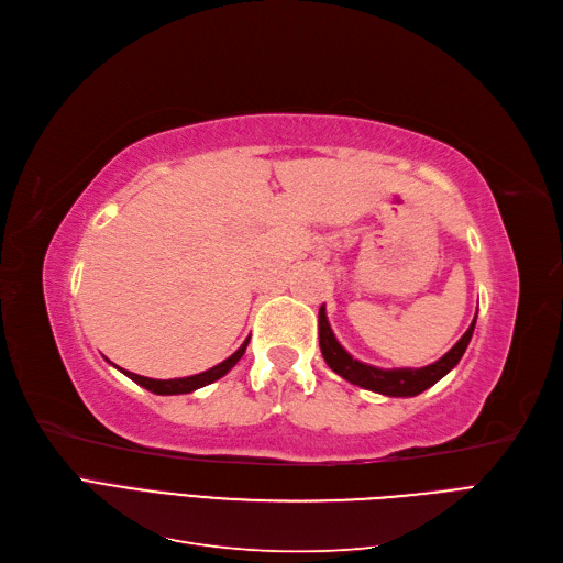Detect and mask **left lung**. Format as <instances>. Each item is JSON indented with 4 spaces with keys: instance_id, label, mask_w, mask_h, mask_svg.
<instances>
[{
    "instance_id": "1",
    "label": "left lung",
    "mask_w": 563,
    "mask_h": 563,
    "mask_svg": "<svg viewBox=\"0 0 563 563\" xmlns=\"http://www.w3.org/2000/svg\"><path fill=\"white\" fill-rule=\"evenodd\" d=\"M474 323L476 317L472 319L470 329L465 331V335L457 340V343L437 360L430 366L422 368H378L364 364L338 343V338L331 331V323L327 319V308H319V347L323 360H327L329 368L335 371L340 378H345L352 385H360L364 389L378 391V395L385 397H416L420 391H424L428 387H432L437 380H441L446 373L460 362V356L465 354L472 333H474Z\"/></svg>"
}]
</instances>
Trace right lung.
I'll return each mask as SVG.
<instances>
[{"label":"right lung","instance_id":"obj_1","mask_svg":"<svg viewBox=\"0 0 563 563\" xmlns=\"http://www.w3.org/2000/svg\"><path fill=\"white\" fill-rule=\"evenodd\" d=\"M249 340H244V345L236 350L232 356H228L225 362H220L218 366L203 371V373H197V376H187V378H174V380H155V378H145V376H139V373H131V371H124V376H129L133 383H139L141 387L155 391V395H187V391H195L203 385H211L216 383L218 378H223L225 373L242 360L244 352H246V345Z\"/></svg>","mask_w":563,"mask_h":563}]
</instances>
